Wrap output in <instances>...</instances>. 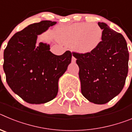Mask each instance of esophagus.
<instances>
[{
	"instance_id": "obj_1",
	"label": "esophagus",
	"mask_w": 132,
	"mask_h": 132,
	"mask_svg": "<svg viewBox=\"0 0 132 132\" xmlns=\"http://www.w3.org/2000/svg\"><path fill=\"white\" fill-rule=\"evenodd\" d=\"M75 61H76V59L75 57L74 56H72V62H75Z\"/></svg>"
}]
</instances>
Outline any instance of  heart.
<instances>
[{"mask_svg": "<svg viewBox=\"0 0 132 132\" xmlns=\"http://www.w3.org/2000/svg\"><path fill=\"white\" fill-rule=\"evenodd\" d=\"M57 36L61 42L72 43V49L75 52L86 54L93 52L101 44L102 30L95 24L75 23L58 29Z\"/></svg>", "mask_w": 132, "mask_h": 132, "instance_id": "1", "label": "heart"}]
</instances>
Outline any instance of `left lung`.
<instances>
[{"instance_id":"left-lung-1","label":"left lung","mask_w":132,"mask_h":132,"mask_svg":"<svg viewBox=\"0 0 132 132\" xmlns=\"http://www.w3.org/2000/svg\"><path fill=\"white\" fill-rule=\"evenodd\" d=\"M101 44L86 54L72 52L79 65L81 93L90 102L103 104L122 91L128 72V52L125 38L105 23Z\"/></svg>"}]
</instances>
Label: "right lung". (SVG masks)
<instances>
[{"label": "right lung", "mask_w": 132, "mask_h": 132, "mask_svg": "<svg viewBox=\"0 0 132 132\" xmlns=\"http://www.w3.org/2000/svg\"><path fill=\"white\" fill-rule=\"evenodd\" d=\"M56 22L42 20L16 32L4 51L3 69L12 91L30 104H43L53 100L58 92V80L71 61L72 53L61 55L50 52V45L39 43L38 35Z\"/></svg>", "instance_id": "obj_1"}]
</instances>
